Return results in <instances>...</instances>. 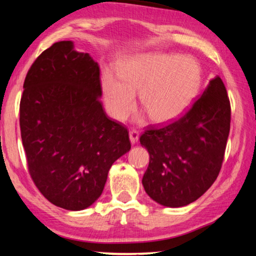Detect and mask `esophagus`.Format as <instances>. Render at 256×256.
<instances>
[{"instance_id": "34e87169", "label": "esophagus", "mask_w": 256, "mask_h": 256, "mask_svg": "<svg viewBox=\"0 0 256 256\" xmlns=\"http://www.w3.org/2000/svg\"><path fill=\"white\" fill-rule=\"evenodd\" d=\"M128 136H130V141H131V144H136L138 140V132L136 131V130H132V131H130Z\"/></svg>"}]
</instances>
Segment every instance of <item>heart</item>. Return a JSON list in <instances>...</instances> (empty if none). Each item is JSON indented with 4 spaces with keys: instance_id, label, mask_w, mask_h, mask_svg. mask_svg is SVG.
I'll list each match as a JSON object with an SVG mask.
<instances>
[{
    "instance_id": "obj_1",
    "label": "heart",
    "mask_w": 256,
    "mask_h": 256,
    "mask_svg": "<svg viewBox=\"0 0 256 256\" xmlns=\"http://www.w3.org/2000/svg\"><path fill=\"white\" fill-rule=\"evenodd\" d=\"M203 80L198 60L190 55L148 53L130 56L120 64L118 76L104 72L102 90L106 110L116 120H124L141 107L151 122L166 124L180 118L193 105Z\"/></svg>"
}]
</instances>
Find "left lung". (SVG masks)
<instances>
[{
  "instance_id": "8db88e82",
  "label": "left lung",
  "mask_w": 256,
  "mask_h": 256,
  "mask_svg": "<svg viewBox=\"0 0 256 256\" xmlns=\"http://www.w3.org/2000/svg\"><path fill=\"white\" fill-rule=\"evenodd\" d=\"M230 128V104L216 76L180 120L151 128L140 138L150 162L142 184L160 206H185L196 201L219 175Z\"/></svg>"
}]
</instances>
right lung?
<instances>
[{
  "label": "right lung",
  "instance_id": "1",
  "mask_svg": "<svg viewBox=\"0 0 256 256\" xmlns=\"http://www.w3.org/2000/svg\"><path fill=\"white\" fill-rule=\"evenodd\" d=\"M24 89L20 130L34 183L55 206L86 209L131 149L128 130L104 112L98 63L72 40L55 42L34 60Z\"/></svg>",
  "mask_w": 256,
  "mask_h": 256
}]
</instances>
